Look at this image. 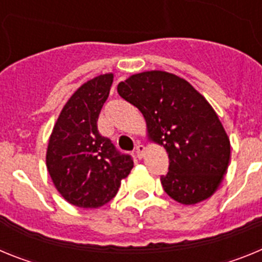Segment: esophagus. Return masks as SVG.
I'll use <instances>...</instances> for the list:
<instances>
[{"label":"esophagus","mask_w":262,"mask_h":262,"mask_svg":"<svg viewBox=\"0 0 262 262\" xmlns=\"http://www.w3.org/2000/svg\"><path fill=\"white\" fill-rule=\"evenodd\" d=\"M144 154H145V147L143 144H139L138 147H136V156H138L139 159H143V157H144Z\"/></svg>","instance_id":"obj_1"}]
</instances>
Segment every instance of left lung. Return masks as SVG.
<instances>
[{
    "label": "left lung",
    "mask_w": 262,
    "mask_h": 262,
    "mask_svg": "<svg viewBox=\"0 0 262 262\" xmlns=\"http://www.w3.org/2000/svg\"><path fill=\"white\" fill-rule=\"evenodd\" d=\"M118 93L140 110L151 142L165 148L164 190L182 205L207 200L221 186L231 157L230 138L209 101L186 80L147 71L118 84Z\"/></svg>",
    "instance_id": "left-lung-1"
}]
</instances>
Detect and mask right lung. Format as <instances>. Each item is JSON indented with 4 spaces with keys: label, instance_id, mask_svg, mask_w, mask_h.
Returning a JSON list of instances; mask_svg holds the SVG:
<instances>
[{
    "label": "right lung",
    "instance_id": "add662e5",
    "mask_svg": "<svg viewBox=\"0 0 262 262\" xmlns=\"http://www.w3.org/2000/svg\"><path fill=\"white\" fill-rule=\"evenodd\" d=\"M114 80L99 75L67 101L48 140L46 165L53 185L71 205L97 209L110 202L134 161L98 133L97 120Z\"/></svg>",
    "mask_w": 262,
    "mask_h": 262
}]
</instances>
